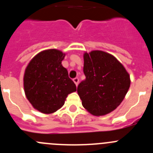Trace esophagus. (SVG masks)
Instances as JSON below:
<instances>
[{"mask_svg":"<svg viewBox=\"0 0 153 153\" xmlns=\"http://www.w3.org/2000/svg\"><path fill=\"white\" fill-rule=\"evenodd\" d=\"M73 81L74 83L75 84V85L78 86V83H79V79H78V78H75L73 79Z\"/></svg>","mask_w":153,"mask_h":153,"instance_id":"34e87169","label":"esophagus"}]
</instances>
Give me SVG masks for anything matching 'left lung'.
Masks as SVG:
<instances>
[{"label": "left lung", "instance_id": "1", "mask_svg": "<svg viewBox=\"0 0 153 153\" xmlns=\"http://www.w3.org/2000/svg\"><path fill=\"white\" fill-rule=\"evenodd\" d=\"M86 79L78 86L84 108L95 116L105 115L121 104L129 90L130 77L111 54L93 50L84 54Z\"/></svg>", "mask_w": 153, "mask_h": 153}]
</instances>
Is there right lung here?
Returning <instances> with one entry per match:
<instances>
[{
	"label": "right lung",
	"instance_id": "1",
	"mask_svg": "<svg viewBox=\"0 0 153 153\" xmlns=\"http://www.w3.org/2000/svg\"><path fill=\"white\" fill-rule=\"evenodd\" d=\"M66 54L56 49L37 54L27 65L24 75L25 95L32 106L44 114L56 112L64 104L67 95L76 91L61 64Z\"/></svg>",
	"mask_w": 153,
	"mask_h": 153
}]
</instances>
